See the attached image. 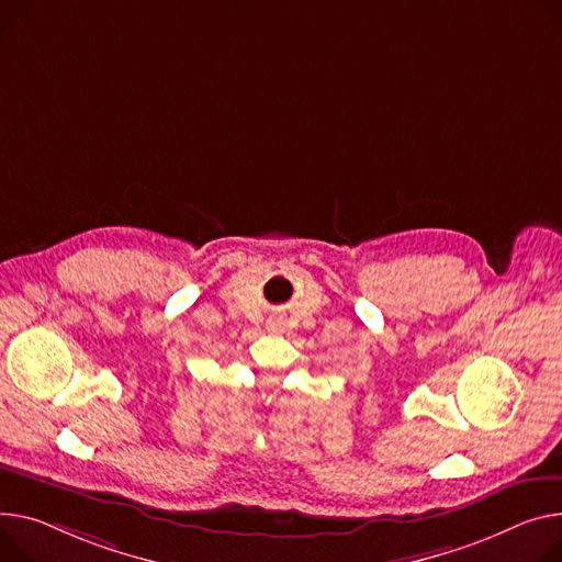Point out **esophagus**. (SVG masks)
Listing matches in <instances>:
<instances>
[{"instance_id":"obj_1","label":"esophagus","mask_w":562,"mask_h":562,"mask_svg":"<svg viewBox=\"0 0 562 562\" xmlns=\"http://www.w3.org/2000/svg\"><path fill=\"white\" fill-rule=\"evenodd\" d=\"M278 327H280L278 323H271V329H278Z\"/></svg>"}]
</instances>
